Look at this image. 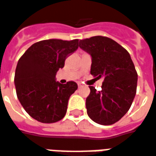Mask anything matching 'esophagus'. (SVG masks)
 Instances as JSON below:
<instances>
[{"mask_svg": "<svg viewBox=\"0 0 156 156\" xmlns=\"http://www.w3.org/2000/svg\"><path fill=\"white\" fill-rule=\"evenodd\" d=\"M83 86V85L82 84H81V83H78V87H79V88H80V87H82Z\"/></svg>", "mask_w": 156, "mask_h": 156, "instance_id": "1", "label": "esophagus"}]
</instances>
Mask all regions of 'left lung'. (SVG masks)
I'll use <instances>...</instances> for the list:
<instances>
[{
    "label": "left lung",
    "mask_w": 156,
    "mask_h": 156,
    "mask_svg": "<svg viewBox=\"0 0 156 156\" xmlns=\"http://www.w3.org/2000/svg\"><path fill=\"white\" fill-rule=\"evenodd\" d=\"M79 46L91 55L90 74L104 77L101 90L89 86L87 114L95 123L113 125L127 113L136 96L138 75L134 63L123 46L106 36L80 40Z\"/></svg>",
    "instance_id": "1"
}]
</instances>
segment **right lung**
I'll return each instance as SVG.
<instances>
[{
    "mask_svg": "<svg viewBox=\"0 0 156 156\" xmlns=\"http://www.w3.org/2000/svg\"><path fill=\"white\" fill-rule=\"evenodd\" d=\"M78 47V39L44 40L33 44L19 59L14 79L16 95L33 119L50 124L66 115L69 98L78 86L74 81L57 82L55 75Z\"/></svg>",
    "mask_w": 156,
    "mask_h": 156,
    "instance_id": "1",
    "label": "right lung"
}]
</instances>
